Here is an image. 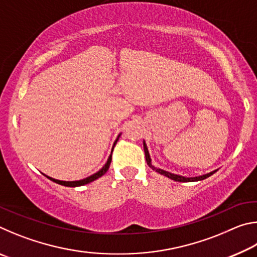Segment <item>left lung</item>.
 <instances>
[{"mask_svg":"<svg viewBox=\"0 0 257 257\" xmlns=\"http://www.w3.org/2000/svg\"><path fill=\"white\" fill-rule=\"evenodd\" d=\"M144 152H145V158H146V162H147V164H149V167L150 168H152L153 169L154 171H156V172H159L160 175H163V176H165V177H168V178H170V179H172V180H175V181H179V182H190V181H199V180H204V179H206L207 177H210V176H212L213 173L214 172H216V171H213V172H210V173H207V175H204V176H199V177H194V178H186V177H182V176H178V175H173V173H171V172H168V171H164V170H162V169H158V168H155L154 165H152V162H151V158H150V153H149V150H147V146H146V144H145V142H144Z\"/></svg>","mask_w":257,"mask_h":257,"instance_id":"1","label":"left lung"}]
</instances>
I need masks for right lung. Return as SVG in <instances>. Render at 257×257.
I'll use <instances>...</instances> for the list:
<instances>
[{
    "label": "right lung",
    "instance_id": "obj_1",
    "mask_svg": "<svg viewBox=\"0 0 257 257\" xmlns=\"http://www.w3.org/2000/svg\"><path fill=\"white\" fill-rule=\"evenodd\" d=\"M116 142H118V139H116V141H115V143H114V145H113V147L115 146ZM112 151H113V150H112ZM111 160H112V154H111L110 156H108V159H107V162H106V163H105V165H104V167L101 169V170H99L98 172L95 173V175L90 176V177H88V178H86V179H82V180H78V181H61V180H56V179H53V178H50V177H47V176H46V177L49 178L50 180H52V181L56 182V184H59V185H62V186H66V187H78V186H82V185L89 184V182H92V181H94V180H96L97 178L102 177V176L104 175V173H105V172L108 170V168H110Z\"/></svg>",
    "mask_w": 257,
    "mask_h": 257
}]
</instances>
